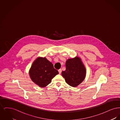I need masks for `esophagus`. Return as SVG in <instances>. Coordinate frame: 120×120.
Listing matches in <instances>:
<instances>
[{
  "label": "esophagus",
  "mask_w": 120,
  "mask_h": 120,
  "mask_svg": "<svg viewBox=\"0 0 120 120\" xmlns=\"http://www.w3.org/2000/svg\"><path fill=\"white\" fill-rule=\"evenodd\" d=\"M58 72H59V74H61L62 71V69H59V70H58Z\"/></svg>",
  "instance_id": "obj_1"
}]
</instances>
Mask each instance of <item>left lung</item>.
<instances>
[{"label":"left lung","mask_w":120,"mask_h":120,"mask_svg":"<svg viewBox=\"0 0 120 120\" xmlns=\"http://www.w3.org/2000/svg\"><path fill=\"white\" fill-rule=\"evenodd\" d=\"M66 70L62 72V75L69 85L76 87L84 80L86 68L80 58L68 59L66 63Z\"/></svg>","instance_id":"1"}]
</instances>
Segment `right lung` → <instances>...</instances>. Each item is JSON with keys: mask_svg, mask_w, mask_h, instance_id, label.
<instances>
[{"mask_svg": "<svg viewBox=\"0 0 120 120\" xmlns=\"http://www.w3.org/2000/svg\"><path fill=\"white\" fill-rule=\"evenodd\" d=\"M58 71L52 63L45 57H38L33 63L29 71L32 80L40 87H45L51 82Z\"/></svg>", "mask_w": 120, "mask_h": 120, "instance_id": "add662e5", "label": "right lung"}]
</instances>
